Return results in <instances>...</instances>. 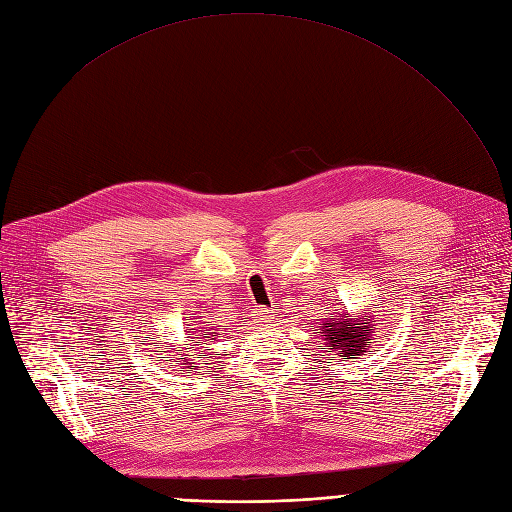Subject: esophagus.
Returning <instances> with one entry per match:
<instances>
[{"label":"esophagus","instance_id":"obj_1","mask_svg":"<svg viewBox=\"0 0 512 512\" xmlns=\"http://www.w3.org/2000/svg\"><path fill=\"white\" fill-rule=\"evenodd\" d=\"M271 316H273L271 310L264 308V306H256V308L252 310V319H254L256 323H269Z\"/></svg>","mask_w":512,"mask_h":512}]
</instances>
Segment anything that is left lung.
I'll return each mask as SVG.
<instances>
[{
	"label": "left lung",
	"mask_w": 512,
	"mask_h": 512,
	"mask_svg": "<svg viewBox=\"0 0 512 512\" xmlns=\"http://www.w3.org/2000/svg\"><path fill=\"white\" fill-rule=\"evenodd\" d=\"M319 333H325L323 342L329 352L339 350L342 356L354 358L360 356L362 352H367V348L373 344L371 335L375 333V329H371L369 323H354L348 316L342 314V319L325 321V327Z\"/></svg>",
	"instance_id": "obj_1"
}]
</instances>
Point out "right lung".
Listing matches in <instances>:
<instances>
[{"label": "right lung", "instance_id": "right-lung-1", "mask_svg": "<svg viewBox=\"0 0 512 512\" xmlns=\"http://www.w3.org/2000/svg\"><path fill=\"white\" fill-rule=\"evenodd\" d=\"M204 335L208 337V333H204ZM200 339H202V337H200ZM198 344H200V342H198ZM175 364H177V367H179V364H181V358H177V360H175ZM189 364H193V362H189ZM170 367H173V364H170Z\"/></svg>", "mask_w": 512, "mask_h": 512}]
</instances>
